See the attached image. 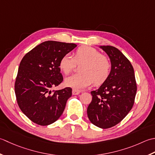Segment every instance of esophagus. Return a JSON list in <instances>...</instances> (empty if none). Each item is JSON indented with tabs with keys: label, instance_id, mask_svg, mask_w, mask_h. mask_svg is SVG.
Here are the masks:
<instances>
[{
	"label": "esophagus",
	"instance_id": "34e87169",
	"mask_svg": "<svg viewBox=\"0 0 155 155\" xmlns=\"http://www.w3.org/2000/svg\"><path fill=\"white\" fill-rule=\"evenodd\" d=\"M81 90L78 89H73L72 90V94L73 95H78L79 94H80Z\"/></svg>",
	"mask_w": 155,
	"mask_h": 155
}]
</instances>
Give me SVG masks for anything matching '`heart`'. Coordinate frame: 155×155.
Instances as JSON below:
<instances>
[{"label":"heart","mask_w":155,"mask_h":155,"mask_svg":"<svg viewBox=\"0 0 155 155\" xmlns=\"http://www.w3.org/2000/svg\"><path fill=\"white\" fill-rule=\"evenodd\" d=\"M77 64H81L79 70L81 73L65 78L66 86L81 89L89 86L93 81L99 84L105 81L110 71V63L105 55H100L97 49L90 46H81L75 52L74 58L69 53L61 57L59 68L63 73L69 74Z\"/></svg>","instance_id":"1"}]
</instances>
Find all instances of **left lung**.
Returning a JSON list of instances; mask_svg holds the SVG:
<instances>
[{"label":"left lung","instance_id":"obj_1","mask_svg":"<svg viewBox=\"0 0 155 155\" xmlns=\"http://www.w3.org/2000/svg\"><path fill=\"white\" fill-rule=\"evenodd\" d=\"M111 63V70L98 89L91 91L92 100L87 109L90 121L100 128L116 125L133 106L137 93L134 71L129 60L119 49L99 46Z\"/></svg>","mask_w":155,"mask_h":155}]
</instances>
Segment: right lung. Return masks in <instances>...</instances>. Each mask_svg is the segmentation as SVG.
<instances>
[{
	"instance_id": "1",
	"label": "right lung",
	"mask_w": 155,
	"mask_h": 155,
	"mask_svg": "<svg viewBox=\"0 0 155 155\" xmlns=\"http://www.w3.org/2000/svg\"><path fill=\"white\" fill-rule=\"evenodd\" d=\"M77 45L47 41L31 50L22 59L15 90L18 105L34 123L47 126L55 122L64 111L71 96V88L51 90L61 83L59 62Z\"/></svg>"
}]
</instances>
